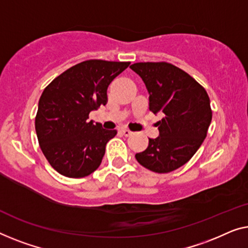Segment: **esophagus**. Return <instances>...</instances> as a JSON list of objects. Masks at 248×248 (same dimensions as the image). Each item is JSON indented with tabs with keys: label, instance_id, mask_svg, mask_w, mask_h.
<instances>
[{
	"label": "esophagus",
	"instance_id": "esophagus-1",
	"mask_svg": "<svg viewBox=\"0 0 248 248\" xmlns=\"http://www.w3.org/2000/svg\"><path fill=\"white\" fill-rule=\"evenodd\" d=\"M120 131H121V134L125 136V137H129V136L132 135V131H130V130H129V129H127V128H121Z\"/></svg>",
	"mask_w": 248,
	"mask_h": 248
}]
</instances>
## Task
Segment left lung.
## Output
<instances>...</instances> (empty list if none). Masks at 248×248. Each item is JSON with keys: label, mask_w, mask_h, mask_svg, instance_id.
Masks as SVG:
<instances>
[{"label": "left lung", "mask_w": 248, "mask_h": 248, "mask_svg": "<svg viewBox=\"0 0 248 248\" xmlns=\"http://www.w3.org/2000/svg\"><path fill=\"white\" fill-rule=\"evenodd\" d=\"M149 93V110L162 112L159 136L135 155L155 173H170L192 158L207 137L212 119L207 91L182 69L170 62H136L130 66Z\"/></svg>", "instance_id": "8db88e82"}]
</instances>
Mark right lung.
<instances>
[{"instance_id":"1","label":"right lung","mask_w":248,"mask_h":248,"mask_svg":"<svg viewBox=\"0 0 248 248\" xmlns=\"http://www.w3.org/2000/svg\"><path fill=\"white\" fill-rule=\"evenodd\" d=\"M129 62L90 59L62 73L41 94L34 125L45 157L62 175L79 179L100 166L117 130L89 121L108 102V86Z\"/></svg>"}]
</instances>
